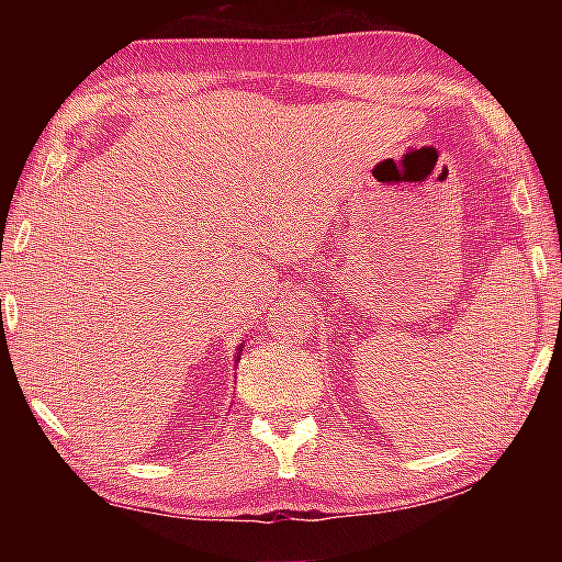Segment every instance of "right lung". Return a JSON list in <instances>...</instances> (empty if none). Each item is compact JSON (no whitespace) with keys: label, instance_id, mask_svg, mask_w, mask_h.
<instances>
[{"label":"right lung","instance_id":"right-lung-1","mask_svg":"<svg viewBox=\"0 0 562 562\" xmlns=\"http://www.w3.org/2000/svg\"><path fill=\"white\" fill-rule=\"evenodd\" d=\"M240 351H243V347H237V361H240Z\"/></svg>","mask_w":562,"mask_h":562}]
</instances>
